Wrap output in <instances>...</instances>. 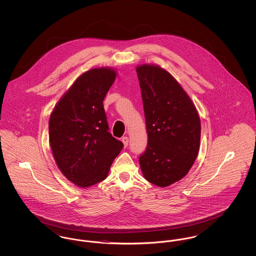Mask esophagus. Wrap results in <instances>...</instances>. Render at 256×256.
<instances>
[{"instance_id":"1","label":"esophagus","mask_w":256,"mask_h":256,"mask_svg":"<svg viewBox=\"0 0 256 256\" xmlns=\"http://www.w3.org/2000/svg\"><path fill=\"white\" fill-rule=\"evenodd\" d=\"M122 144H124V148H126V146H128V138L126 136L122 137Z\"/></svg>"}]
</instances>
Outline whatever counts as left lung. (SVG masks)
Instances as JSON below:
<instances>
[{
	"mask_svg": "<svg viewBox=\"0 0 256 256\" xmlns=\"http://www.w3.org/2000/svg\"><path fill=\"white\" fill-rule=\"evenodd\" d=\"M146 118L148 145L139 158L144 178L167 187L184 178L200 142L195 104L178 80L158 65L136 67Z\"/></svg>",
	"mask_w": 256,
	"mask_h": 256,
	"instance_id": "left-lung-1",
	"label": "left lung"
}]
</instances>
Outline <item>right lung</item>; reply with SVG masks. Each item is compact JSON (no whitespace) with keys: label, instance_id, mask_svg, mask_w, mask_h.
I'll list each match as a JSON object with an SVG mask.
<instances>
[{"label":"right lung","instance_id":"add662e5","mask_svg":"<svg viewBox=\"0 0 256 256\" xmlns=\"http://www.w3.org/2000/svg\"><path fill=\"white\" fill-rule=\"evenodd\" d=\"M116 76L110 67L94 68L80 74L50 116L54 158L64 176L78 187L104 180L124 146L108 132L102 104Z\"/></svg>","mask_w":256,"mask_h":256}]
</instances>
